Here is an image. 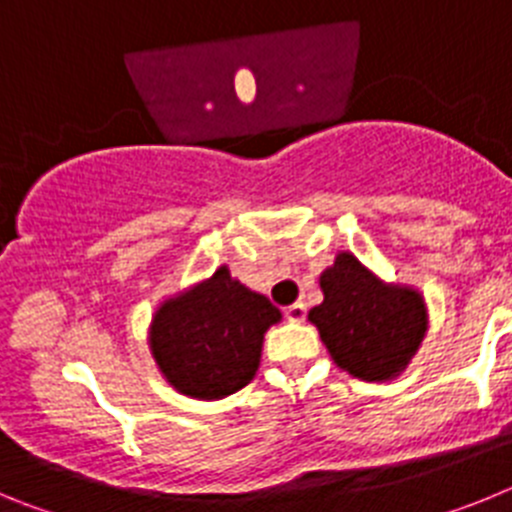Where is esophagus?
Instances as JSON below:
<instances>
[{
    "label": "esophagus",
    "instance_id": "1",
    "mask_svg": "<svg viewBox=\"0 0 512 512\" xmlns=\"http://www.w3.org/2000/svg\"><path fill=\"white\" fill-rule=\"evenodd\" d=\"M284 318H287L289 323H302V320L307 318V307L302 305V302H295V305L284 307Z\"/></svg>",
    "mask_w": 512,
    "mask_h": 512
}]
</instances>
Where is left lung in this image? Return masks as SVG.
I'll use <instances>...</instances> for the list:
<instances>
[{
  "label": "left lung",
  "mask_w": 512,
  "mask_h": 512,
  "mask_svg": "<svg viewBox=\"0 0 512 512\" xmlns=\"http://www.w3.org/2000/svg\"><path fill=\"white\" fill-rule=\"evenodd\" d=\"M320 289L323 302L307 318L343 372L387 382L410 364L428 328L418 289L382 282L346 251L320 274Z\"/></svg>",
  "instance_id": "8db88e82"
}]
</instances>
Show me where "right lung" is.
Instances as JSON below:
<instances>
[{"label": "right lung", "instance_id": "1", "mask_svg": "<svg viewBox=\"0 0 512 512\" xmlns=\"http://www.w3.org/2000/svg\"><path fill=\"white\" fill-rule=\"evenodd\" d=\"M282 312L230 277L228 266L158 305L151 354L166 382L194 400H223L259 369L264 333Z\"/></svg>", "mask_w": 512, "mask_h": 512}]
</instances>
